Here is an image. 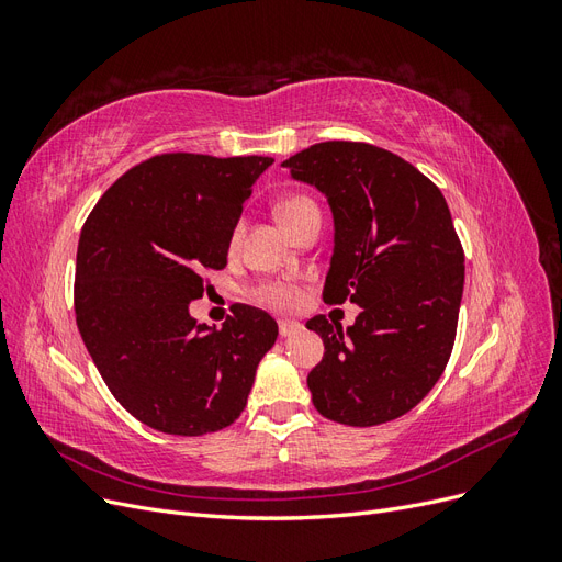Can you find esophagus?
<instances>
[{
	"mask_svg": "<svg viewBox=\"0 0 562 562\" xmlns=\"http://www.w3.org/2000/svg\"><path fill=\"white\" fill-rule=\"evenodd\" d=\"M300 330H302V323H297V321H279V333H281V337L297 335Z\"/></svg>",
	"mask_w": 562,
	"mask_h": 562,
	"instance_id": "esophagus-1",
	"label": "esophagus"
}]
</instances>
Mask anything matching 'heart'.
Returning <instances> with one entry per match:
<instances>
[{
  "mask_svg": "<svg viewBox=\"0 0 562 562\" xmlns=\"http://www.w3.org/2000/svg\"><path fill=\"white\" fill-rule=\"evenodd\" d=\"M314 209H316L314 201L307 196H288L279 203L277 215L281 220V225L288 229V227H293L304 213H310ZM239 234H241V225H236L232 244L239 241ZM260 297H262V302L274 304V307H281V310H291L300 302V293L295 291V288L283 285V283H269V285L260 288Z\"/></svg>",
  "mask_w": 562,
  "mask_h": 562,
  "instance_id": "heart-1",
  "label": "heart"
}]
</instances>
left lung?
<instances>
[{
    "label": "left lung",
    "instance_id": "left-lung-1",
    "mask_svg": "<svg viewBox=\"0 0 562 562\" xmlns=\"http://www.w3.org/2000/svg\"><path fill=\"white\" fill-rule=\"evenodd\" d=\"M281 166L330 206L323 302L361 307L345 330L323 316L307 321L326 347L307 378L316 411L349 427L396 419L434 389L454 345L464 250L446 196L375 145L318 143Z\"/></svg>",
    "mask_w": 562,
    "mask_h": 562
}]
</instances>
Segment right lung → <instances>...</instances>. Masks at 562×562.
Here are the masks:
<instances>
[{"instance_id":"1","label":"right lung","mask_w":562,"mask_h":562,"mask_svg":"<svg viewBox=\"0 0 562 562\" xmlns=\"http://www.w3.org/2000/svg\"><path fill=\"white\" fill-rule=\"evenodd\" d=\"M271 157L161 155L100 196L77 246L75 314L112 396L173 436L220 431L244 413L279 326L236 304L223 328L196 323L203 271L227 267L232 234Z\"/></svg>"}]
</instances>
